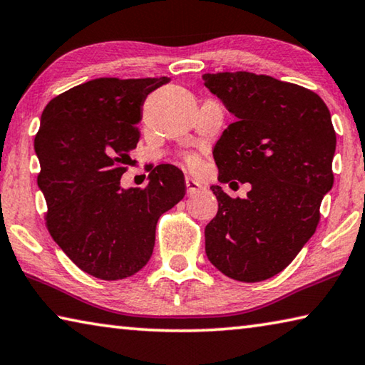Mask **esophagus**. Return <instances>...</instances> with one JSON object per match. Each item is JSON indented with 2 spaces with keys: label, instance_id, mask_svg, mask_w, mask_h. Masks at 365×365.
Masks as SVG:
<instances>
[{
  "label": "esophagus",
  "instance_id": "34e87169",
  "mask_svg": "<svg viewBox=\"0 0 365 365\" xmlns=\"http://www.w3.org/2000/svg\"><path fill=\"white\" fill-rule=\"evenodd\" d=\"M185 185H187L188 195H195V193H197V191L202 188V185L197 182V180H195V178H191V177L185 178Z\"/></svg>",
  "mask_w": 365,
  "mask_h": 365
}]
</instances>
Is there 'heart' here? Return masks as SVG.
I'll list each match as a JSON object with an SVG mask.
<instances>
[{"mask_svg":"<svg viewBox=\"0 0 365 365\" xmlns=\"http://www.w3.org/2000/svg\"><path fill=\"white\" fill-rule=\"evenodd\" d=\"M188 163L191 168H197V163H200V160H197V158H195V156H188Z\"/></svg>","mask_w":365,"mask_h":365,"instance_id":"heart-1","label":"heart"}]
</instances>
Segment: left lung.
Returning <instances> with one entry per match:
<instances>
[{
	"label": "left lung",
	"mask_w": 365,
	"mask_h": 365,
	"mask_svg": "<svg viewBox=\"0 0 365 365\" xmlns=\"http://www.w3.org/2000/svg\"><path fill=\"white\" fill-rule=\"evenodd\" d=\"M202 80L237 117L212 151L219 180L251 185L243 200L211 187L219 209L205 230L206 255L233 280H267L316 232L333 187L330 110L314 91L269 76L220 72Z\"/></svg>",
	"instance_id": "left-lung-1"
}]
</instances>
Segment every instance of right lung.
<instances>
[{
  "label": "right lung",
  "instance_id": "obj_1",
  "mask_svg": "<svg viewBox=\"0 0 365 365\" xmlns=\"http://www.w3.org/2000/svg\"><path fill=\"white\" fill-rule=\"evenodd\" d=\"M159 78H95L46 104L35 137L38 187L54 242L86 274L120 280L150 261L160 215L185 196L183 172L159 164L145 188H122L146 96Z\"/></svg>",
  "mask_w": 365,
  "mask_h": 365
}]
</instances>
